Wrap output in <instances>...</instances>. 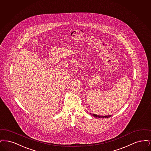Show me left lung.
<instances>
[{"label":"left lung","instance_id":"8db88e82","mask_svg":"<svg viewBox=\"0 0 151 151\" xmlns=\"http://www.w3.org/2000/svg\"><path fill=\"white\" fill-rule=\"evenodd\" d=\"M90 113V114L93 116V117H96V118H109V117H111L112 116L111 115H109V116H99V115H97V114H92V113Z\"/></svg>","mask_w":151,"mask_h":151}]
</instances>
